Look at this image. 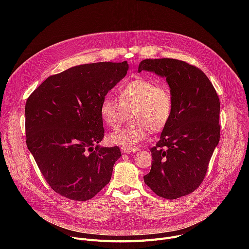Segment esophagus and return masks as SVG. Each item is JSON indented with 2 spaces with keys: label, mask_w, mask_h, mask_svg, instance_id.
I'll use <instances>...</instances> for the list:
<instances>
[{
  "label": "esophagus",
  "mask_w": 249,
  "mask_h": 249,
  "mask_svg": "<svg viewBox=\"0 0 249 249\" xmlns=\"http://www.w3.org/2000/svg\"><path fill=\"white\" fill-rule=\"evenodd\" d=\"M123 153H136L138 152V148H122Z\"/></svg>",
  "instance_id": "1"
}]
</instances>
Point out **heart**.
<instances>
[{
    "mask_svg": "<svg viewBox=\"0 0 249 249\" xmlns=\"http://www.w3.org/2000/svg\"><path fill=\"white\" fill-rule=\"evenodd\" d=\"M120 103L104 97L99 112L102 121L110 128H117L124 120L125 111L132 110L128 127L111 133L108 143L122 148H134L144 141L150 130L160 132L168 124L173 108V99L167 86L146 78L137 77L119 89Z\"/></svg>",
    "mask_w": 249,
    "mask_h": 249,
    "instance_id": "obj_1",
    "label": "heart"
}]
</instances>
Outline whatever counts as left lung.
<instances>
[{
  "mask_svg": "<svg viewBox=\"0 0 249 249\" xmlns=\"http://www.w3.org/2000/svg\"><path fill=\"white\" fill-rule=\"evenodd\" d=\"M165 78L173 108L160 141L151 149V171L145 183L160 197L176 199L199 187L220 141V99L202 71L186 62L146 59L138 72Z\"/></svg>",
  "mask_w": 249,
  "mask_h": 249,
  "instance_id": "8db88e82",
  "label": "left lung"
}]
</instances>
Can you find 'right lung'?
<instances>
[{
  "mask_svg": "<svg viewBox=\"0 0 249 249\" xmlns=\"http://www.w3.org/2000/svg\"><path fill=\"white\" fill-rule=\"evenodd\" d=\"M128 69L126 61L75 66L47 78L27 98L26 145L58 194L87 201L110 181L121 152L98 145L104 136L99 107Z\"/></svg>",
  "mask_w": 249,
  "mask_h": 249,
  "instance_id": "right-lung-1",
  "label": "right lung"
}]
</instances>
